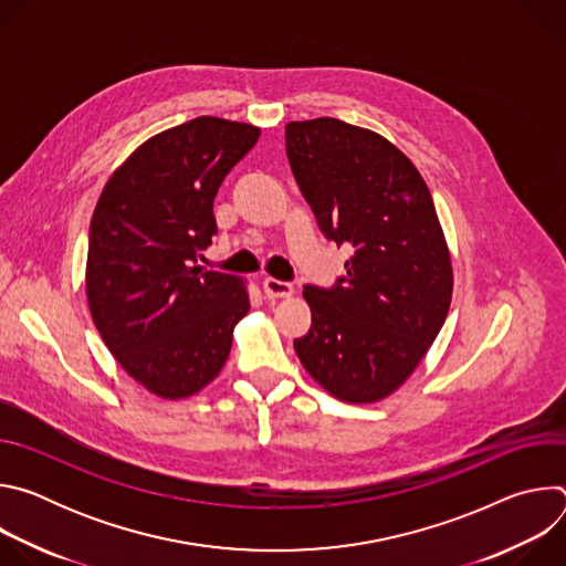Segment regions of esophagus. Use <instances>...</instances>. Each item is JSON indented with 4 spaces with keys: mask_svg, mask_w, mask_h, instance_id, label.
I'll return each mask as SVG.
<instances>
[{
    "mask_svg": "<svg viewBox=\"0 0 566 566\" xmlns=\"http://www.w3.org/2000/svg\"><path fill=\"white\" fill-rule=\"evenodd\" d=\"M264 293H266V297H291L293 295V284L275 280V277H266L264 280Z\"/></svg>",
    "mask_w": 566,
    "mask_h": 566,
    "instance_id": "esophagus-1",
    "label": "esophagus"
}]
</instances>
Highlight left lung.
<instances>
[{"label": "left lung", "mask_w": 566, "mask_h": 566, "mask_svg": "<svg viewBox=\"0 0 566 566\" xmlns=\"http://www.w3.org/2000/svg\"><path fill=\"white\" fill-rule=\"evenodd\" d=\"M286 156L319 230L352 247L334 289H304L311 329L295 354L332 396L382 400L419 367L452 302L432 195L394 143L338 118L289 123Z\"/></svg>", "instance_id": "8db88e82"}]
</instances>
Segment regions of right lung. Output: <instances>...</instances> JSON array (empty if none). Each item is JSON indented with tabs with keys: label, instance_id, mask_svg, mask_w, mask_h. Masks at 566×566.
I'll return each mask as SVG.
<instances>
[{
	"label": "right lung",
	"instance_id": "add662e5",
	"mask_svg": "<svg viewBox=\"0 0 566 566\" xmlns=\"http://www.w3.org/2000/svg\"><path fill=\"white\" fill-rule=\"evenodd\" d=\"M260 127L199 116L138 145L109 177L90 226L87 302L118 365L179 400L217 378L249 284L195 266L212 244V201Z\"/></svg>",
	"mask_w": 566,
	"mask_h": 566
}]
</instances>
